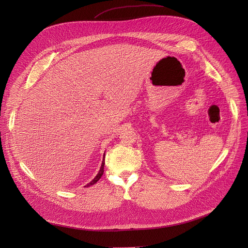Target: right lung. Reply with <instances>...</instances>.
I'll return each mask as SVG.
<instances>
[{
    "label": "right lung",
    "mask_w": 248,
    "mask_h": 248,
    "mask_svg": "<svg viewBox=\"0 0 248 248\" xmlns=\"http://www.w3.org/2000/svg\"><path fill=\"white\" fill-rule=\"evenodd\" d=\"M104 156H105V154H104ZM104 166H105V160H103L102 161V165H101V168H100V170H99V172L97 173V175L95 176V178L89 183V184H87L85 186H93L94 184H96L100 179H101V176H102V174H103V172H104Z\"/></svg>",
    "instance_id": "right-lung-1"
}]
</instances>
